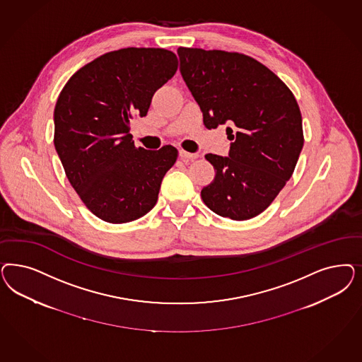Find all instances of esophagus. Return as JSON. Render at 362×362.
<instances>
[{
  "label": "esophagus",
  "instance_id": "34e87169",
  "mask_svg": "<svg viewBox=\"0 0 362 362\" xmlns=\"http://www.w3.org/2000/svg\"><path fill=\"white\" fill-rule=\"evenodd\" d=\"M180 157H181V160H182L184 163H189V161L196 160V158L199 157V154H197V153H189L185 152V151H180Z\"/></svg>",
  "mask_w": 362,
  "mask_h": 362
}]
</instances>
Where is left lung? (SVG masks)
Here are the masks:
<instances>
[{
    "label": "left lung",
    "mask_w": 362,
    "mask_h": 362,
    "mask_svg": "<svg viewBox=\"0 0 362 362\" xmlns=\"http://www.w3.org/2000/svg\"><path fill=\"white\" fill-rule=\"evenodd\" d=\"M180 71L204 125L228 124V157L206 154L216 177L201 190L221 217L258 216L292 177L303 146V117L291 89L265 65L241 53L178 47Z\"/></svg>",
    "instance_id": "8db88e82"
}]
</instances>
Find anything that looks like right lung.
Here are the masks:
<instances>
[{
	"label": "right lung",
	"mask_w": 362,
	"mask_h": 362,
	"mask_svg": "<svg viewBox=\"0 0 362 362\" xmlns=\"http://www.w3.org/2000/svg\"><path fill=\"white\" fill-rule=\"evenodd\" d=\"M177 66L170 50L125 47L82 66L59 93L54 148L70 185L103 221H134L157 202L178 151L136 148L130 119L146 116L153 94Z\"/></svg>",
	"instance_id": "obj_1"
}]
</instances>
